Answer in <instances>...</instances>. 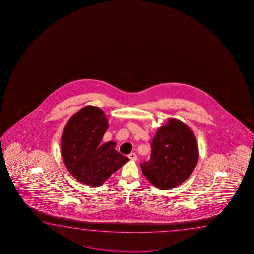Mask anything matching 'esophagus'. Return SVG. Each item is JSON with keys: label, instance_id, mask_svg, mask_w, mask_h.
Instances as JSON below:
<instances>
[{"label": "esophagus", "instance_id": "1", "mask_svg": "<svg viewBox=\"0 0 254 254\" xmlns=\"http://www.w3.org/2000/svg\"><path fill=\"white\" fill-rule=\"evenodd\" d=\"M128 157H129V159L132 160V161H136L137 160V155L135 154V153H130L129 155H128Z\"/></svg>", "mask_w": 254, "mask_h": 254}]
</instances>
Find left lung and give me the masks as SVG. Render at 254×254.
<instances>
[{
    "label": "left lung",
    "mask_w": 254,
    "mask_h": 254,
    "mask_svg": "<svg viewBox=\"0 0 254 254\" xmlns=\"http://www.w3.org/2000/svg\"><path fill=\"white\" fill-rule=\"evenodd\" d=\"M193 131L181 121L171 118L151 143L150 160L140 164L143 174L158 189L181 185L192 174L198 161Z\"/></svg>",
    "instance_id": "1"
}]
</instances>
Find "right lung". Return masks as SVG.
<instances>
[{
    "instance_id": "1",
    "label": "right lung",
    "mask_w": 254,
    "mask_h": 254,
    "mask_svg": "<svg viewBox=\"0 0 254 254\" xmlns=\"http://www.w3.org/2000/svg\"><path fill=\"white\" fill-rule=\"evenodd\" d=\"M108 127L105 113L91 106L74 114L64 127L62 157L69 172L83 184L102 185L129 160L115 149V142L100 143Z\"/></svg>"
}]
</instances>
